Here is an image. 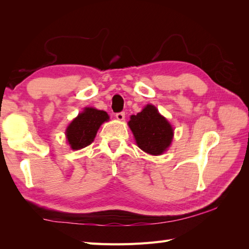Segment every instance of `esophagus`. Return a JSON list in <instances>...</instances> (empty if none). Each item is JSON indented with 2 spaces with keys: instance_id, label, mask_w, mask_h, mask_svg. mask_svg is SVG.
<instances>
[{
  "instance_id": "esophagus-1",
  "label": "esophagus",
  "mask_w": 249,
  "mask_h": 249,
  "mask_svg": "<svg viewBox=\"0 0 249 249\" xmlns=\"http://www.w3.org/2000/svg\"><path fill=\"white\" fill-rule=\"evenodd\" d=\"M115 118L119 121H123L125 119V112H118L115 113Z\"/></svg>"
}]
</instances>
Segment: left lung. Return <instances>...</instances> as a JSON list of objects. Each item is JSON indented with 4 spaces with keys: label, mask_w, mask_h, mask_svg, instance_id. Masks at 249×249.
<instances>
[{
    "label": "left lung",
    "mask_w": 249,
    "mask_h": 249,
    "mask_svg": "<svg viewBox=\"0 0 249 249\" xmlns=\"http://www.w3.org/2000/svg\"><path fill=\"white\" fill-rule=\"evenodd\" d=\"M128 126L137 144L147 154H162L173 139L171 124L153 105H146L141 112L131 115Z\"/></svg>",
    "instance_id": "8db88e82"
}]
</instances>
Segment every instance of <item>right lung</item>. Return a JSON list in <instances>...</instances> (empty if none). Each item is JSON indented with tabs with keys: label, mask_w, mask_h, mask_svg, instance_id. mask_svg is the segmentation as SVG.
Wrapping results in <instances>:
<instances>
[{
	"label": "right lung",
	"mask_w": 249,
	"mask_h": 249,
	"mask_svg": "<svg viewBox=\"0 0 249 249\" xmlns=\"http://www.w3.org/2000/svg\"><path fill=\"white\" fill-rule=\"evenodd\" d=\"M109 120V115L103 110L86 108L67 126L66 138L72 150H80L94 141L100 125Z\"/></svg>",
	"instance_id": "obj_1"
}]
</instances>
